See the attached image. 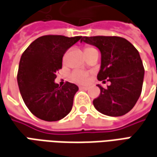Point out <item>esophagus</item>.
I'll list each match as a JSON object with an SVG mask.
<instances>
[{"label": "esophagus", "instance_id": "34e87169", "mask_svg": "<svg viewBox=\"0 0 157 157\" xmlns=\"http://www.w3.org/2000/svg\"><path fill=\"white\" fill-rule=\"evenodd\" d=\"M80 89H82V90H87V89H88V87H85V86H81V87H80Z\"/></svg>", "mask_w": 157, "mask_h": 157}]
</instances>
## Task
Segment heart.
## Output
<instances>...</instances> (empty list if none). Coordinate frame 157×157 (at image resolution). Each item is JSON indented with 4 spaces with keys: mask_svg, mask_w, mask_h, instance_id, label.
Returning <instances> with one entry per match:
<instances>
[{
    "mask_svg": "<svg viewBox=\"0 0 157 157\" xmlns=\"http://www.w3.org/2000/svg\"><path fill=\"white\" fill-rule=\"evenodd\" d=\"M92 49H94V48L90 47V46H87L85 48V52L90 51ZM70 78L75 82L84 84V83L87 82V81L89 79V73L86 72V71H83V70H76L72 72V74L70 75Z\"/></svg>",
    "mask_w": 157,
    "mask_h": 157,
    "instance_id": "heart-1",
    "label": "heart"
}]
</instances>
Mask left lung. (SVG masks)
Here are the masks:
<instances>
[{
    "mask_svg": "<svg viewBox=\"0 0 157 157\" xmlns=\"http://www.w3.org/2000/svg\"><path fill=\"white\" fill-rule=\"evenodd\" d=\"M84 42L97 47L101 54L99 81L110 82L101 89L93 104L102 114L119 117L127 113L137 103L142 92L144 69L139 52L125 38L95 36L82 37Z\"/></svg>",
    "mask_w": 157,
    "mask_h": 157,
    "instance_id": "left-lung-1",
    "label": "left lung"
}]
</instances>
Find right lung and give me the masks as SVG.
I'll return each instance as SVG.
<instances>
[{"label":"right lung","instance_id":"1","mask_svg":"<svg viewBox=\"0 0 157 157\" xmlns=\"http://www.w3.org/2000/svg\"><path fill=\"white\" fill-rule=\"evenodd\" d=\"M82 39V36L46 35L35 39L20 57L17 82L27 108L45 121L63 119L72 109L78 87L67 82H55L56 73L62 69L66 51Z\"/></svg>","mask_w":157,"mask_h":157}]
</instances>
